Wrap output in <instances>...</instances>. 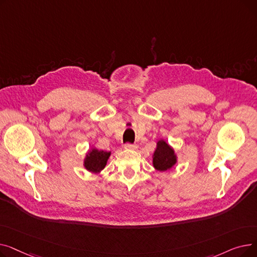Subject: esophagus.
<instances>
[{"label":"esophagus","instance_id":"obj_1","mask_svg":"<svg viewBox=\"0 0 257 257\" xmlns=\"http://www.w3.org/2000/svg\"><path fill=\"white\" fill-rule=\"evenodd\" d=\"M126 150H137L138 149V145H132V144H126L124 146Z\"/></svg>","mask_w":257,"mask_h":257}]
</instances>
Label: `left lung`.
<instances>
[{
  "label": "left lung",
  "mask_w": 257,
  "mask_h": 257,
  "mask_svg": "<svg viewBox=\"0 0 257 257\" xmlns=\"http://www.w3.org/2000/svg\"><path fill=\"white\" fill-rule=\"evenodd\" d=\"M178 156L174 148L164 139H160L156 143V149L152 154V164L155 170L166 172L172 170L176 166Z\"/></svg>",
  "instance_id": "obj_1"
}]
</instances>
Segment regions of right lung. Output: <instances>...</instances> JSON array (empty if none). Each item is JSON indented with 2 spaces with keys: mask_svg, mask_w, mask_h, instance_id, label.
<instances>
[{
  "mask_svg": "<svg viewBox=\"0 0 257 257\" xmlns=\"http://www.w3.org/2000/svg\"><path fill=\"white\" fill-rule=\"evenodd\" d=\"M111 152L98 150L97 148H90L83 158L84 169L91 174H100L107 165Z\"/></svg>",
  "mask_w": 257,
  "mask_h": 257,
  "instance_id": "1",
  "label": "right lung"
}]
</instances>
